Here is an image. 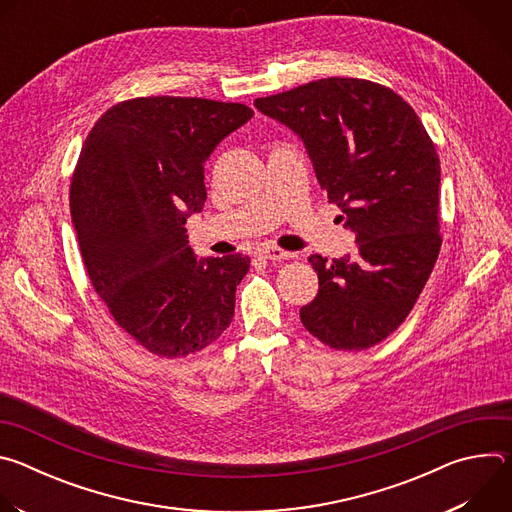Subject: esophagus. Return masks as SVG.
Here are the masks:
<instances>
[{"instance_id":"34e87169","label":"esophagus","mask_w":512,"mask_h":512,"mask_svg":"<svg viewBox=\"0 0 512 512\" xmlns=\"http://www.w3.org/2000/svg\"><path fill=\"white\" fill-rule=\"evenodd\" d=\"M259 253H261V257H265V259H269V261H283V259L291 257V253H287V251H283V249H279V247H273V245L261 247Z\"/></svg>"}]
</instances>
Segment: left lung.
I'll use <instances>...</instances> for the list:
<instances>
[{"label": "left lung", "mask_w": 512, "mask_h": 512, "mask_svg": "<svg viewBox=\"0 0 512 512\" xmlns=\"http://www.w3.org/2000/svg\"><path fill=\"white\" fill-rule=\"evenodd\" d=\"M255 107L304 139L358 243L354 261L308 257L320 287L302 324L334 350L379 344L409 316L440 255L435 143L401 95L364 79L312 81Z\"/></svg>", "instance_id": "left-lung-1"}]
</instances>
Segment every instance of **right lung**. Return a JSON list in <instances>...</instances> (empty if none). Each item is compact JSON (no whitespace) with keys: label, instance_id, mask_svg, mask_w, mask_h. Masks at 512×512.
<instances>
[{"label":"right lung","instance_id":"add662e5","mask_svg":"<svg viewBox=\"0 0 512 512\" xmlns=\"http://www.w3.org/2000/svg\"><path fill=\"white\" fill-rule=\"evenodd\" d=\"M253 117L243 103L135 97L89 131L70 178V216L93 289L141 348L194 354L221 336L251 259L196 261L184 223L206 200L204 162Z\"/></svg>","mask_w":512,"mask_h":512}]
</instances>
